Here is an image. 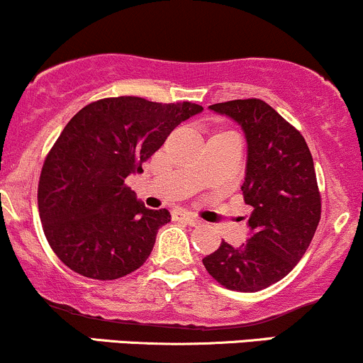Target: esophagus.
Wrapping results in <instances>:
<instances>
[{
    "label": "esophagus",
    "mask_w": 363,
    "mask_h": 363,
    "mask_svg": "<svg viewBox=\"0 0 363 363\" xmlns=\"http://www.w3.org/2000/svg\"><path fill=\"white\" fill-rule=\"evenodd\" d=\"M174 220L190 225V227H197V225H201V220L194 216V214H189V213H178L177 216H174Z\"/></svg>",
    "instance_id": "34e87169"
}]
</instances>
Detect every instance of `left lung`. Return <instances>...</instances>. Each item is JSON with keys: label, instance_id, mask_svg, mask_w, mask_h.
Returning <instances> with one entry per match:
<instances>
[{"label": "left lung", "instance_id": "1", "mask_svg": "<svg viewBox=\"0 0 363 363\" xmlns=\"http://www.w3.org/2000/svg\"><path fill=\"white\" fill-rule=\"evenodd\" d=\"M209 108L242 126L247 140L242 194L252 213L247 242L232 247L223 240L202 263L227 289L256 292L289 274L317 232L322 199L313 159L303 135L263 100H230Z\"/></svg>", "mask_w": 363, "mask_h": 363}]
</instances>
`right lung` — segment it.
<instances>
[{"label": "right lung", "instance_id": "1", "mask_svg": "<svg viewBox=\"0 0 363 363\" xmlns=\"http://www.w3.org/2000/svg\"><path fill=\"white\" fill-rule=\"evenodd\" d=\"M201 105L111 96L69 121L43 164L38 209L50 247L76 274L114 280L138 270L167 209H147L126 185Z\"/></svg>", "mask_w": 363, "mask_h": 363}]
</instances>
